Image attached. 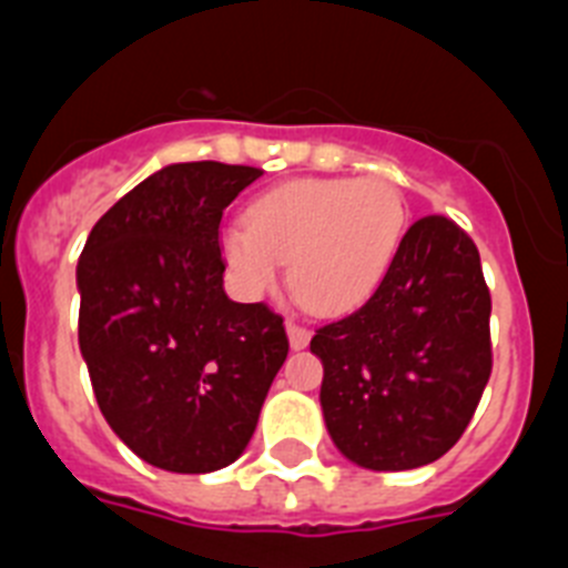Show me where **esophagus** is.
<instances>
[{
  "instance_id": "1",
  "label": "esophagus",
  "mask_w": 568,
  "mask_h": 568,
  "mask_svg": "<svg viewBox=\"0 0 568 568\" xmlns=\"http://www.w3.org/2000/svg\"><path fill=\"white\" fill-rule=\"evenodd\" d=\"M285 331H288L291 347H294V349H305V347H308V342H311V331H308V327H302V325H296L294 320H288V322H285Z\"/></svg>"
}]
</instances>
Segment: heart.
I'll use <instances>...</instances> for the list:
<instances>
[{"label":"heart","mask_w":568,"mask_h":568,"mask_svg":"<svg viewBox=\"0 0 568 568\" xmlns=\"http://www.w3.org/2000/svg\"><path fill=\"white\" fill-rule=\"evenodd\" d=\"M409 226L389 179H294L260 193L246 226L226 224L219 252L237 291L252 300L288 283L316 314H349L381 288Z\"/></svg>","instance_id":"1"}]
</instances>
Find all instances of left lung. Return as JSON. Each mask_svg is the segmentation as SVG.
<instances>
[{"instance_id": "left-lung-1", "label": "left lung", "mask_w": 568, "mask_h": 568, "mask_svg": "<svg viewBox=\"0 0 568 568\" xmlns=\"http://www.w3.org/2000/svg\"><path fill=\"white\" fill-rule=\"evenodd\" d=\"M322 415L349 463L412 470L452 452L493 369L479 248L445 215L406 230L381 288L320 327Z\"/></svg>"}]
</instances>
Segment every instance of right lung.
I'll return each mask as SVG.
<instances>
[{"label":"right lung","instance_id":"obj_1","mask_svg":"<svg viewBox=\"0 0 568 568\" xmlns=\"http://www.w3.org/2000/svg\"><path fill=\"white\" fill-rule=\"evenodd\" d=\"M260 176L246 164H168L105 212L78 260V342L94 397L153 468L235 463L288 356L283 316L224 291L221 219Z\"/></svg>","mask_w":568,"mask_h":568}]
</instances>
